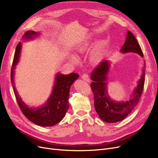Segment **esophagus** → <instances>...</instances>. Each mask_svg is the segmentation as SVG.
<instances>
[{"label": "esophagus", "mask_w": 158, "mask_h": 158, "mask_svg": "<svg viewBox=\"0 0 158 158\" xmlns=\"http://www.w3.org/2000/svg\"><path fill=\"white\" fill-rule=\"evenodd\" d=\"M81 78H82V79H83L84 81H86V82H89L90 81V79H89V76L88 74H83L82 75V76H81Z\"/></svg>", "instance_id": "obj_1"}]
</instances>
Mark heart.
I'll return each instance as SVG.
<instances>
[{"mask_svg": "<svg viewBox=\"0 0 158 158\" xmlns=\"http://www.w3.org/2000/svg\"><path fill=\"white\" fill-rule=\"evenodd\" d=\"M89 44H90L89 41H86L83 43H81V44H79L76 47V52L79 53L85 52L88 49L89 45ZM104 43L102 42V41H101V42H99L97 44L94 51L92 52V54L90 56V60L92 63H97L101 61L104 55ZM70 60L72 62L76 63L78 61V59L77 57L76 56H75L74 55H70Z\"/></svg>", "mask_w": 158, "mask_h": 158, "instance_id": "1", "label": "heart"}]
</instances>
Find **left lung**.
<instances>
[{
    "label": "left lung",
    "instance_id": "obj_1",
    "mask_svg": "<svg viewBox=\"0 0 158 158\" xmlns=\"http://www.w3.org/2000/svg\"><path fill=\"white\" fill-rule=\"evenodd\" d=\"M120 52L137 53L140 56L143 57L142 48L137 40L129 31L127 33L125 43ZM145 65L144 61V67ZM110 66L109 61L104 60L92 72L91 79L93 82L91 83V88L94 95L95 109L99 117L106 122L114 123L126 118L138 103L144 86L145 70H143L137 86L135 88L130 98L127 99L126 101L117 102L113 101L107 94V76L109 72Z\"/></svg>",
    "mask_w": 158,
    "mask_h": 158
}]
</instances>
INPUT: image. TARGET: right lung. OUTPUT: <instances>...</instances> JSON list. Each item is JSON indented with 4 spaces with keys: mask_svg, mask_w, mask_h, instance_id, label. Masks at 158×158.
<instances>
[{
    "mask_svg": "<svg viewBox=\"0 0 158 158\" xmlns=\"http://www.w3.org/2000/svg\"><path fill=\"white\" fill-rule=\"evenodd\" d=\"M38 35L39 33L37 32L28 31L25 32L23 39L32 40ZM21 48L22 43L19 42L15 50L11 72V80L16 101L23 114L32 122L43 127L54 126L61 121L67 111L69 107L70 88L79 76L76 73H71L68 75L57 73L51 95L45 104L35 108L30 107L25 104L19 97L13 81L15 69L19 61Z\"/></svg>",
    "mask_w": 158,
    "mask_h": 158,
    "instance_id": "add662e5",
    "label": "right lung"
}]
</instances>
